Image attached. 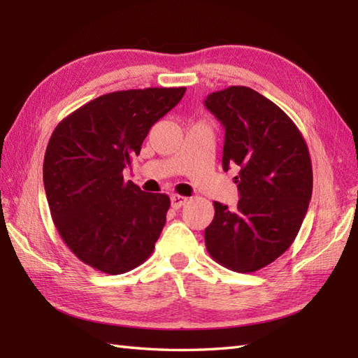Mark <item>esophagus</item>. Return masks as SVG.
<instances>
[{"label": "esophagus", "instance_id": "34e87169", "mask_svg": "<svg viewBox=\"0 0 358 358\" xmlns=\"http://www.w3.org/2000/svg\"><path fill=\"white\" fill-rule=\"evenodd\" d=\"M187 201V199L186 196H183V195H172L171 196V204H172V208L173 209H180L181 206H185V203Z\"/></svg>", "mask_w": 358, "mask_h": 358}]
</instances>
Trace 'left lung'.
I'll return each mask as SVG.
<instances>
[{"label":"left lung","mask_w":358,"mask_h":358,"mask_svg":"<svg viewBox=\"0 0 358 358\" xmlns=\"http://www.w3.org/2000/svg\"><path fill=\"white\" fill-rule=\"evenodd\" d=\"M204 106L224 127L223 169L240 167L237 208L214 201L206 249L227 269L255 272L286 252L305 220L313 195L308 144L277 104L250 87L212 92Z\"/></svg>","instance_id":"1"}]
</instances>
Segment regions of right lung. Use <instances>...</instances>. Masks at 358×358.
Wrapping results in <instances>:
<instances>
[{
  "label": "right lung",
  "mask_w": 358,
  "mask_h": 358,
  "mask_svg": "<svg viewBox=\"0 0 358 358\" xmlns=\"http://www.w3.org/2000/svg\"><path fill=\"white\" fill-rule=\"evenodd\" d=\"M186 87L118 90L95 98L53 131L43 164L50 215L72 252L110 275L149 258L171 200L124 181L149 129L180 103Z\"/></svg>",
  "instance_id": "right-lung-1"
}]
</instances>
